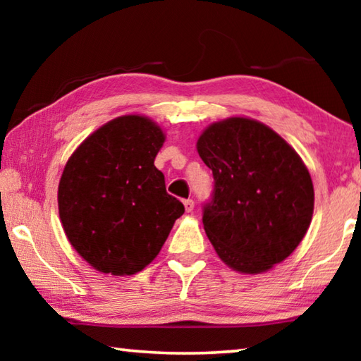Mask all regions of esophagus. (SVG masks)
Wrapping results in <instances>:
<instances>
[{
    "label": "esophagus",
    "instance_id": "34e87169",
    "mask_svg": "<svg viewBox=\"0 0 361 361\" xmlns=\"http://www.w3.org/2000/svg\"><path fill=\"white\" fill-rule=\"evenodd\" d=\"M183 204H185V210L186 212H192L194 210V200L192 199H186Z\"/></svg>",
    "mask_w": 361,
    "mask_h": 361
}]
</instances>
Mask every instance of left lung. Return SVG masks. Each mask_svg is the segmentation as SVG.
Segmentation results:
<instances>
[{
    "instance_id": "obj_1",
    "label": "left lung",
    "mask_w": 361,
    "mask_h": 361,
    "mask_svg": "<svg viewBox=\"0 0 361 361\" xmlns=\"http://www.w3.org/2000/svg\"><path fill=\"white\" fill-rule=\"evenodd\" d=\"M197 152L215 180L202 221L221 261L259 274L288 258L314 213L312 178L298 152L248 118L213 122L199 137Z\"/></svg>"
}]
</instances>
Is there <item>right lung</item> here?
I'll return each instance as SVG.
<instances>
[{"instance_id": "add662e5", "label": "right lung", "mask_w": 361, "mask_h": 361, "mask_svg": "<svg viewBox=\"0 0 361 361\" xmlns=\"http://www.w3.org/2000/svg\"><path fill=\"white\" fill-rule=\"evenodd\" d=\"M166 142L149 118L106 122L78 146L59 183V215L73 248L111 276H132L161 252L185 205L154 166Z\"/></svg>"}]
</instances>
